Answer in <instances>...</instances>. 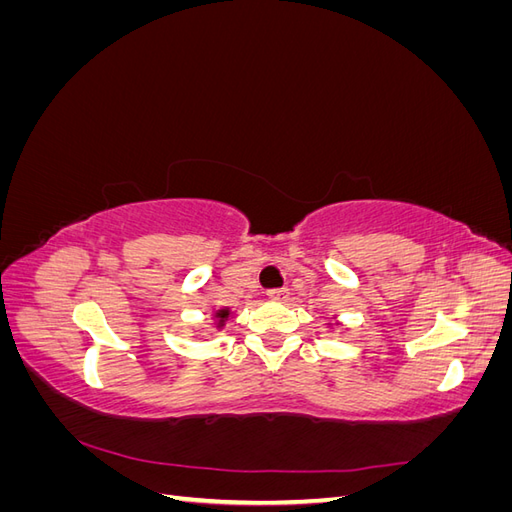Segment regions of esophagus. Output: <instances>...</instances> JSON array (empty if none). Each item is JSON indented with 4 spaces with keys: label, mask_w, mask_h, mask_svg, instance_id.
Listing matches in <instances>:
<instances>
[{
    "label": "esophagus",
    "mask_w": 512,
    "mask_h": 512,
    "mask_svg": "<svg viewBox=\"0 0 512 512\" xmlns=\"http://www.w3.org/2000/svg\"><path fill=\"white\" fill-rule=\"evenodd\" d=\"M271 301H286L288 299V290L286 288H273L267 292Z\"/></svg>",
    "instance_id": "1"
}]
</instances>
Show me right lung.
I'll return each mask as SVG.
<instances>
[{
	"label": "right lung",
	"mask_w": 512,
	"mask_h": 512,
	"mask_svg": "<svg viewBox=\"0 0 512 512\" xmlns=\"http://www.w3.org/2000/svg\"><path fill=\"white\" fill-rule=\"evenodd\" d=\"M228 316H230V309H228V307L218 309V312H215V318H218V329L224 327V322L228 320Z\"/></svg>",
	"instance_id": "1"
}]
</instances>
